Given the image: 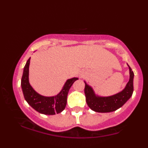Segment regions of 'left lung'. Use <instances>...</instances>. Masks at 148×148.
<instances>
[{
  "mask_svg": "<svg viewBox=\"0 0 148 148\" xmlns=\"http://www.w3.org/2000/svg\"><path fill=\"white\" fill-rule=\"evenodd\" d=\"M129 66V65H128ZM130 69V81L125 89L119 93L110 97H99L95 94L92 88L85 82V95L88 106L92 111L98 113H108L116 111L127 102L132 97L134 91V72Z\"/></svg>",
  "mask_w": 148,
  "mask_h": 148,
  "instance_id": "left-lung-1",
  "label": "left lung"
}]
</instances>
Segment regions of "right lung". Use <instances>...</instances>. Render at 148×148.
Segmentation results:
<instances>
[{"mask_svg": "<svg viewBox=\"0 0 148 148\" xmlns=\"http://www.w3.org/2000/svg\"><path fill=\"white\" fill-rule=\"evenodd\" d=\"M30 58L26 62L23 68V76L21 78V88L25 101L32 108L39 113L45 115H55L60 113L65 108L67 104V97L69 90L74 81L79 79L72 78L68 79L64 84L62 90L57 95L53 97H45L34 90L29 84L28 74Z\"/></svg>", "mask_w": 148, "mask_h": 148, "instance_id": "right-lung-1", "label": "right lung"}]
</instances>
